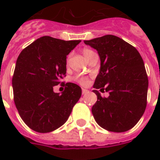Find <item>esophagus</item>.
Masks as SVG:
<instances>
[{
  "label": "esophagus",
  "instance_id": "34e87169",
  "mask_svg": "<svg viewBox=\"0 0 160 160\" xmlns=\"http://www.w3.org/2000/svg\"><path fill=\"white\" fill-rule=\"evenodd\" d=\"M89 92V90H86V89H82V94L83 95H85V94H86V93Z\"/></svg>",
  "mask_w": 160,
  "mask_h": 160
}]
</instances>
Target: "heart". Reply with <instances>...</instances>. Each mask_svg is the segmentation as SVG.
I'll use <instances>...</instances> for the list:
<instances>
[{"label":"heart","instance_id":"obj_1","mask_svg":"<svg viewBox=\"0 0 160 160\" xmlns=\"http://www.w3.org/2000/svg\"><path fill=\"white\" fill-rule=\"evenodd\" d=\"M82 52H83V55H84V56H85V58H87L89 55H91L92 53H94V51L87 48L83 49ZM75 81H77L78 83H80V85H87L88 84H89V79H88V77H86V76L78 75V76H76V77L75 78Z\"/></svg>","mask_w":160,"mask_h":160}]
</instances>
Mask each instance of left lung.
Returning <instances> with one entry per match:
<instances>
[{"label":"left lung","instance_id":"obj_1","mask_svg":"<svg viewBox=\"0 0 160 160\" xmlns=\"http://www.w3.org/2000/svg\"><path fill=\"white\" fill-rule=\"evenodd\" d=\"M84 42L95 49L100 59L93 90L97 101L91 109L95 121L108 131L132 129L147 105L149 80L141 55L134 46L112 35ZM97 88L105 89L110 95L102 98Z\"/></svg>","mask_w":160,"mask_h":160}]
</instances>
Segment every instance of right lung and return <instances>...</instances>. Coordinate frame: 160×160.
I'll return each mask as SVG.
<instances>
[{
	"label": "right lung",
	"instance_id": "1",
	"mask_svg": "<svg viewBox=\"0 0 160 160\" xmlns=\"http://www.w3.org/2000/svg\"><path fill=\"white\" fill-rule=\"evenodd\" d=\"M81 41L42 36L24 49L12 78L14 101L19 114L39 133L55 130L65 124L81 96V88L67 83L60 95L53 87L66 74V55Z\"/></svg>",
	"mask_w": 160,
	"mask_h": 160
}]
</instances>
